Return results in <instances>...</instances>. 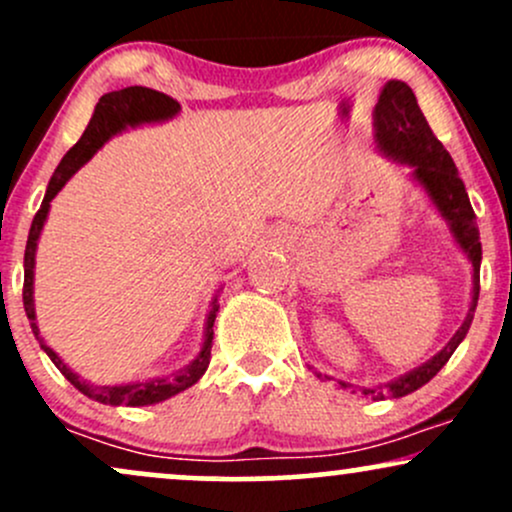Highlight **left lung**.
<instances>
[{
  "instance_id": "obj_1",
  "label": "left lung",
  "mask_w": 512,
  "mask_h": 512,
  "mask_svg": "<svg viewBox=\"0 0 512 512\" xmlns=\"http://www.w3.org/2000/svg\"><path fill=\"white\" fill-rule=\"evenodd\" d=\"M375 142L380 144V149L387 156L411 166L414 180H419L424 185L428 197L433 199V204L443 214V219L448 221L452 236L460 243V248L467 252L469 262L474 267L472 305H469V313L464 317L462 327L452 334L445 349L438 351L424 366L402 375V378L392 380V383L383 387H375V390H363V395L373 399H397L419 390L421 385H426L450 361V356L455 354V349L460 346L469 325H472L474 310H477L479 301L481 243L477 216H474L472 204H469L467 190H464V182L457 175L455 163H452L445 146L436 139L433 129L428 127L426 117L421 113L419 103H416L414 91L404 81H387L383 93H380L378 105H375Z\"/></svg>"
}]
</instances>
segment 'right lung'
Listing matches in <instances>:
<instances>
[{"label": "right lung", "instance_id": "obj_1", "mask_svg": "<svg viewBox=\"0 0 512 512\" xmlns=\"http://www.w3.org/2000/svg\"><path fill=\"white\" fill-rule=\"evenodd\" d=\"M178 113H180V103L173 101V98L166 96V93L154 91V88L127 86V88H122V91L105 93L101 101H98L96 110H93V117H91V122H88L86 132L81 134L79 142H76L72 149L64 154L60 166H57L55 173H52L43 204H40L38 214L33 216L31 233H28V243H26V255H23V308H26L28 320H31V330L35 337H38L40 346H43V351L50 356V361L60 368V373L76 387V390L84 392L86 397L96 399V402H101V404H113V407H120V404H125V407H146V404L163 402V399L178 395V392L195 385L209 366L211 339H214V330H211V327H214L216 310H219V305H216V301H214V305H211L202 351H199V356L187 368L178 370V373H173L170 378H156V380H149V383H132V385H115V387L88 385L86 380H81L79 375L72 373V370L64 366L62 358L57 356L48 344H43V339H40V330H38V325H35V305H33L35 248H38L40 231H43L45 219H48L52 197H55L57 192L67 185V180L72 178L76 170L84 166L88 158L96 154V151L101 149V146L108 142L113 134L122 132L125 127L142 125V122L168 120V117H173Z\"/></svg>", "mask_w": 512, "mask_h": 512}]
</instances>
